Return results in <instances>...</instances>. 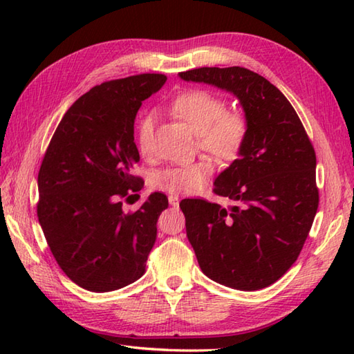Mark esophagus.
<instances>
[{
    "mask_svg": "<svg viewBox=\"0 0 354 354\" xmlns=\"http://www.w3.org/2000/svg\"><path fill=\"white\" fill-rule=\"evenodd\" d=\"M169 204L171 207H178L179 205V198L176 196V194H170V196H169Z\"/></svg>",
    "mask_w": 354,
    "mask_h": 354,
    "instance_id": "1",
    "label": "esophagus"
}]
</instances>
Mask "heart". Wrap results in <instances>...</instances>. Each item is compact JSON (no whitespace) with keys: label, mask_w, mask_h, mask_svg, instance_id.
Wrapping results in <instances>:
<instances>
[{"label":"heart","mask_w":354,"mask_h":354,"mask_svg":"<svg viewBox=\"0 0 354 354\" xmlns=\"http://www.w3.org/2000/svg\"><path fill=\"white\" fill-rule=\"evenodd\" d=\"M170 112L198 133L199 147L219 162H232L242 153L248 137V122L240 112L227 111V104L219 95L205 89H190L171 100ZM152 135L153 117L145 115L137 127L141 153L152 152ZM212 173V161L201 158L158 170L152 178V185L175 194H193L207 184Z\"/></svg>","instance_id":"1"}]
</instances>
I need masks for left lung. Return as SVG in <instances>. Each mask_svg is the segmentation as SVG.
<instances>
[{
	"label": "left lung",
	"instance_id": "8db88e82",
	"mask_svg": "<svg viewBox=\"0 0 354 354\" xmlns=\"http://www.w3.org/2000/svg\"><path fill=\"white\" fill-rule=\"evenodd\" d=\"M234 94L248 122L242 153L214 181L230 209L205 199L181 201L187 237L212 280L239 290L268 288L303 250L319 204L317 155L283 93L242 66L179 73Z\"/></svg>",
	"mask_w": 354,
	"mask_h": 354
}]
</instances>
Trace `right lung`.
Segmentation results:
<instances>
[{
  "label": "right lung",
  "mask_w": 354,
  "mask_h": 354,
  "mask_svg": "<svg viewBox=\"0 0 354 354\" xmlns=\"http://www.w3.org/2000/svg\"><path fill=\"white\" fill-rule=\"evenodd\" d=\"M165 80L147 73L91 88L65 112L44 155L37 219L59 268L86 290H117L146 270L169 199L152 193L127 213L123 201L142 185L132 175L135 117Z\"/></svg>",
  "instance_id": "1"
}]
</instances>
